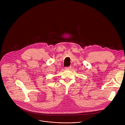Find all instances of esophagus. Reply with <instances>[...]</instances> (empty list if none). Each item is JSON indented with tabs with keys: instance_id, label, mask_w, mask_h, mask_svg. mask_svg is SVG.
<instances>
[{
	"instance_id": "1",
	"label": "esophagus",
	"mask_w": 125,
	"mask_h": 125,
	"mask_svg": "<svg viewBox=\"0 0 125 125\" xmlns=\"http://www.w3.org/2000/svg\"><path fill=\"white\" fill-rule=\"evenodd\" d=\"M71 68V66L65 67V69H66V70H69V69H70Z\"/></svg>"
}]
</instances>
